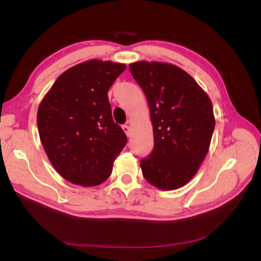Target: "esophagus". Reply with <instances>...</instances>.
I'll return each mask as SVG.
<instances>
[{"label": "esophagus", "mask_w": 261, "mask_h": 261, "mask_svg": "<svg viewBox=\"0 0 261 261\" xmlns=\"http://www.w3.org/2000/svg\"><path fill=\"white\" fill-rule=\"evenodd\" d=\"M122 127H123V130L125 132L126 135H127V137H129L130 136V127H129V126L128 125H123Z\"/></svg>", "instance_id": "obj_1"}]
</instances>
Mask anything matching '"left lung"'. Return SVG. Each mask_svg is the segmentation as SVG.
<instances>
[{
	"instance_id": "obj_1",
	"label": "left lung",
	"mask_w": 261,
	"mask_h": 261,
	"mask_svg": "<svg viewBox=\"0 0 261 261\" xmlns=\"http://www.w3.org/2000/svg\"><path fill=\"white\" fill-rule=\"evenodd\" d=\"M129 70L145 92L153 127L152 151L140 160L143 175L164 191L184 186L208 152L216 124L211 100L175 65L140 61Z\"/></svg>"
}]
</instances>
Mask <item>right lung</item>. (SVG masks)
I'll list each match as a JSON object with an SVG mask.
<instances>
[{"mask_svg":"<svg viewBox=\"0 0 261 261\" xmlns=\"http://www.w3.org/2000/svg\"><path fill=\"white\" fill-rule=\"evenodd\" d=\"M126 66L91 60L63 73L38 109V130L44 151L59 174L85 187L111 175L127 143L114 123L108 91Z\"/></svg>","mask_w":261,"mask_h":261,"instance_id":"add662e5","label":"right lung"}]
</instances>
